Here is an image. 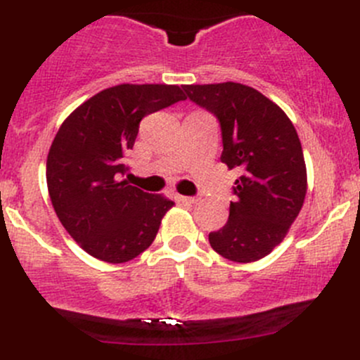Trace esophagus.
Returning a JSON list of instances; mask_svg holds the SVG:
<instances>
[{
    "instance_id": "obj_1",
    "label": "esophagus",
    "mask_w": 360,
    "mask_h": 360,
    "mask_svg": "<svg viewBox=\"0 0 360 360\" xmlns=\"http://www.w3.org/2000/svg\"><path fill=\"white\" fill-rule=\"evenodd\" d=\"M176 200L179 203H188V205H191V203H197L198 198L197 197H183V195H177Z\"/></svg>"
}]
</instances>
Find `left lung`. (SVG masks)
Masks as SVG:
<instances>
[{"label":"left lung","mask_w":360,"mask_h":360,"mask_svg":"<svg viewBox=\"0 0 360 360\" xmlns=\"http://www.w3.org/2000/svg\"><path fill=\"white\" fill-rule=\"evenodd\" d=\"M183 89L219 120L221 162L240 170L230 217L209 233L210 248L235 263L261 259L284 240L307 195V165L296 129L252 86L224 82Z\"/></svg>","instance_id":"1"}]
</instances>
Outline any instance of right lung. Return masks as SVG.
Here are the masks:
<instances>
[{
  "label": "right lung",
  "instance_id": "obj_1",
  "mask_svg": "<svg viewBox=\"0 0 360 360\" xmlns=\"http://www.w3.org/2000/svg\"><path fill=\"white\" fill-rule=\"evenodd\" d=\"M184 99L177 85L122 83L63 122L46 158V186L63 226L90 256L127 263L153 244L174 202L122 179L125 155L144 116Z\"/></svg>",
  "mask_w": 360,
  "mask_h": 360
}]
</instances>
